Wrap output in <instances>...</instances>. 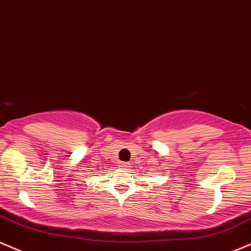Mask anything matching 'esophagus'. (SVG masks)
I'll list each match as a JSON object with an SVG mask.
<instances>
[{
	"instance_id": "1",
	"label": "esophagus",
	"mask_w": 251,
	"mask_h": 251,
	"mask_svg": "<svg viewBox=\"0 0 251 251\" xmlns=\"http://www.w3.org/2000/svg\"><path fill=\"white\" fill-rule=\"evenodd\" d=\"M120 167L123 168V169H126V168L130 167V163H128V162H120Z\"/></svg>"
}]
</instances>
